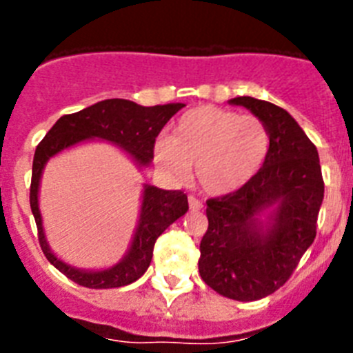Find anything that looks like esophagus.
I'll return each instance as SVG.
<instances>
[{
	"label": "esophagus",
	"instance_id": "1",
	"mask_svg": "<svg viewBox=\"0 0 353 353\" xmlns=\"http://www.w3.org/2000/svg\"><path fill=\"white\" fill-rule=\"evenodd\" d=\"M189 207H191V210H201L203 203L198 198H194V196H189Z\"/></svg>",
	"mask_w": 353,
	"mask_h": 353
}]
</instances>
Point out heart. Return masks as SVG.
<instances>
[{
	"label": "heart",
	"instance_id": "b5f03b06",
	"mask_svg": "<svg viewBox=\"0 0 353 353\" xmlns=\"http://www.w3.org/2000/svg\"><path fill=\"white\" fill-rule=\"evenodd\" d=\"M270 132L254 114L201 105L183 114L171 138L155 143V161L174 179L194 176L205 192L223 196L251 182L267 161Z\"/></svg>",
	"mask_w": 353,
	"mask_h": 353
}]
</instances>
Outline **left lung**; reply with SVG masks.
<instances>
[{
    "mask_svg": "<svg viewBox=\"0 0 353 353\" xmlns=\"http://www.w3.org/2000/svg\"><path fill=\"white\" fill-rule=\"evenodd\" d=\"M263 120L270 150L242 189L207 201L208 230L199 244V276L233 301H258L281 288L316 236L323 179L316 146L288 111L252 97H236ZM272 208L269 223L257 217Z\"/></svg>",
    "mask_w": 353,
    "mask_h": 353,
    "instance_id": "left-lung-1",
    "label": "left lung"
}]
</instances>
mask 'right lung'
<instances>
[{"label": "right lung", "mask_w": 353, "mask_h": 353, "mask_svg": "<svg viewBox=\"0 0 353 353\" xmlns=\"http://www.w3.org/2000/svg\"><path fill=\"white\" fill-rule=\"evenodd\" d=\"M183 104H164L145 108L125 99H108L77 113L65 114L51 127L39 143L33 157L30 207L39 230V242L43 254L61 274L86 288H120L134 283L146 272L154 254L155 240L170 224L189 210L187 194L182 191H164L145 185L141 214L129 251L117 265L105 270H83L56 258L43 235L42 215L39 210V185L43 166L52 155L88 139H104L120 146L136 161L138 166H148L154 159L155 138Z\"/></svg>", "instance_id": "right-lung-1"}]
</instances>
